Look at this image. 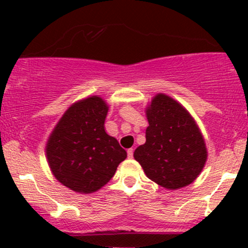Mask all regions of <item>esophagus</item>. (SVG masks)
Instances as JSON below:
<instances>
[{"label": "esophagus", "instance_id": "1", "mask_svg": "<svg viewBox=\"0 0 248 248\" xmlns=\"http://www.w3.org/2000/svg\"><path fill=\"white\" fill-rule=\"evenodd\" d=\"M133 154H134V149H133V148H129V149L127 150V155H128V157L132 158V157H133Z\"/></svg>", "mask_w": 248, "mask_h": 248}]
</instances>
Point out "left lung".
Instances as JSON below:
<instances>
[{"label":"left lung","mask_w":248,"mask_h":248,"mask_svg":"<svg viewBox=\"0 0 248 248\" xmlns=\"http://www.w3.org/2000/svg\"><path fill=\"white\" fill-rule=\"evenodd\" d=\"M146 142L134 152L147 177L168 190L191 184L207 160L197 122L183 105L158 93L146 107Z\"/></svg>","instance_id":"obj_1"}]
</instances>
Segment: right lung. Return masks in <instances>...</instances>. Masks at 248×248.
<instances>
[{
	"instance_id": "1",
	"label": "right lung",
	"mask_w": 248,
	"mask_h": 248,
	"mask_svg": "<svg viewBox=\"0 0 248 248\" xmlns=\"http://www.w3.org/2000/svg\"><path fill=\"white\" fill-rule=\"evenodd\" d=\"M108 104L91 95L75 102L57 122L45 146L50 170L58 182L79 193L106 186L127 153L105 130Z\"/></svg>"
}]
</instances>
